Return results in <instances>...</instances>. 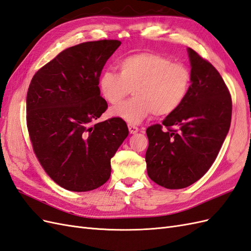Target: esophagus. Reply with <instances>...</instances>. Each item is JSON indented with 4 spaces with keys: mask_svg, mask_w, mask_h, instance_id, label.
Returning a JSON list of instances; mask_svg holds the SVG:
<instances>
[{
    "mask_svg": "<svg viewBox=\"0 0 251 251\" xmlns=\"http://www.w3.org/2000/svg\"><path fill=\"white\" fill-rule=\"evenodd\" d=\"M127 127H128V131H130L131 134H136V133L139 131L138 126H134V125H132V124H128V125H127Z\"/></svg>",
    "mask_w": 251,
    "mask_h": 251,
    "instance_id": "34e87169",
    "label": "esophagus"
}]
</instances>
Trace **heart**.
I'll return each instance as SVG.
<instances>
[{
    "label": "heart",
    "mask_w": 251,
    "mask_h": 251,
    "mask_svg": "<svg viewBox=\"0 0 251 251\" xmlns=\"http://www.w3.org/2000/svg\"><path fill=\"white\" fill-rule=\"evenodd\" d=\"M119 74L105 70L99 89L107 102L116 105L128 94L134 97L111 110L113 116L137 125L150 114L167 116L177 111L191 86V72L180 62L155 52H138L121 59Z\"/></svg>",
    "instance_id": "1"
}]
</instances>
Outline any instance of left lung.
Here are the masks:
<instances>
[{
  "mask_svg": "<svg viewBox=\"0 0 251 251\" xmlns=\"http://www.w3.org/2000/svg\"><path fill=\"white\" fill-rule=\"evenodd\" d=\"M191 86L184 103L147 128L148 175L167 189L192 185L212 166L231 123L232 100L218 70L192 49Z\"/></svg>",
  "mask_w": 251,
  "mask_h": 251,
  "instance_id": "obj_1",
  "label": "left lung"
}]
</instances>
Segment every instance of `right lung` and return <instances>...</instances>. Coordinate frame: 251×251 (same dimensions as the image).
I'll return each instance as SVG.
<instances>
[{
  "instance_id": "obj_1",
  "label": "right lung",
  "mask_w": 251,
  "mask_h": 251,
  "mask_svg": "<svg viewBox=\"0 0 251 251\" xmlns=\"http://www.w3.org/2000/svg\"><path fill=\"white\" fill-rule=\"evenodd\" d=\"M118 40L80 43L61 51L32 77L26 124L46 174L66 190L85 192L111 176V158L126 138V121L97 119L107 109L99 77Z\"/></svg>"
}]
</instances>
